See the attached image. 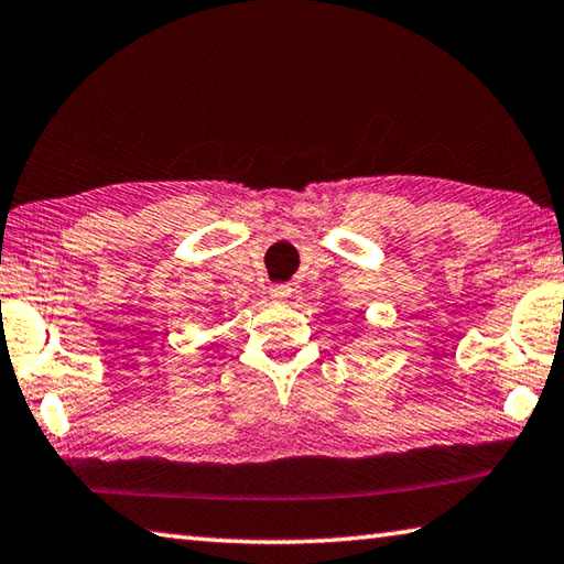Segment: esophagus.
Segmentation results:
<instances>
[{"label":"esophagus","mask_w":564,"mask_h":564,"mask_svg":"<svg viewBox=\"0 0 564 564\" xmlns=\"http://www.w3.org/2000/svg\"><path fill=\"white\" fill-rule=\"evenodd\" d=\"M271 295H273L275 301L291 299V285H289V283H273V285H271Z\"/></svg>","instance_id":"34e87169"}]
</instances>
